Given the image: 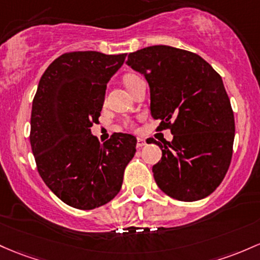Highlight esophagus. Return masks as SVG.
<instances>
[{
    "label": "esophagus",
    "instance_id": "34e87169",
    "mask_svg": "<svg viewBox=\"0 0 260 260\" xmlns=\"http://www.w3.org/2000/svg\"><path fill=\"white\" fill-rule=\"evenodd\" d=\"M145 144H147L145 139H143V138H138V139H137V148H139V149H141V148H143Z\"/></svg>",
    "mask_w": 260,
    "mask_h": 260
}]
</instances>
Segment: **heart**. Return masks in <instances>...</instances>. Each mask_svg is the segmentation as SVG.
<instances>
[{
    "mask_svg": "<svg viewBox=\"0 0 260 260\" xmlns=\"http://www.w3.org/2000/svg\"><path fill=\"white\" fill-rule=\"evenodd\" d=\"M136 79H138V76H137V75H132V74H131V75L124 76V84H125V86L129 88L131 85H132V82L135 81Z\"/></svg>",
    "mask_w": 260,
    "mask_h": 260,
    "instance_id": "1",
    "label": "heart"
}]
</instances>
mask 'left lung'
<instances>
[{
	"label": "left lung",
	"mask_w": 260,
	"mask_h": 260,
	"mask_svg": "<svg viewBox=\"0 0 260 260\" xmlns=\"http://www.w3.org/2000/svg\"><path fill=\"white\" fill-rule=\"evenodd\" d=\"M128 67L144 75L152 117L174 138L153 167L162 192L179 201H198L223 180L235 141V116L222 78L195 53L153 45L128 55Z\"/></svg>",
	"instance_id": "8db88e82"
}]
</instances>
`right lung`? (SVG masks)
<instances>
[{"label": "right lung", "mask_w": 260, "mask_h": 260, "mask_svg": "<svg viewBox=\"0 0 260 260\" xmlns=\"http://www.w3.org/2000/svg\"><path fill=\"white\" fill-rule=\"evenodd\" d=\"M127 54H62L39 80L30 116V147L43 181L67 205L102 206L119 192L137 139L115 133L105 143L91 133L111 78Z\"/></svg>", "instance_id": "1"}]
</instances>
